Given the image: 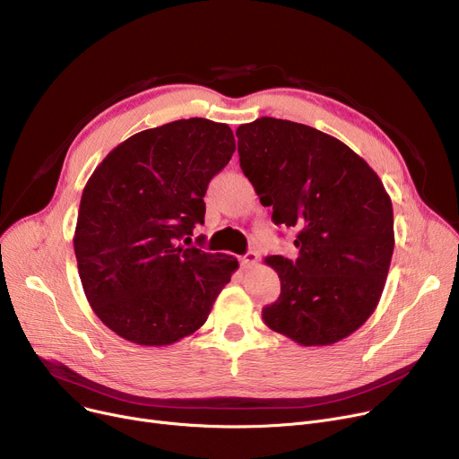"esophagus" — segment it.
Segmentation results:
<instances>
[{"mask_svg": "<svg viewBox=\"0 0 459 459\" xmlns=\"http://www.w3.org/2000/svg\"><path fill=\"white\" fill-rule=\"evenodd\" d=\"M256 260H258V255L255 251H249L242 258H239V264H242L244 268H253L255 264H256Z\"/></svg>", "mask_w": 459, "mask_h": 459, "instance_id": "1", "label": "esophagus"}]
</instances>
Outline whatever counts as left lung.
<instances>
[{
    "instance_id": "1",
    "label": "left lung",
    "mask_w": 459,
    "mask_h": 459,
    "mask_svg": "<svg viewBox=\"0 0 459 459\" xmlns=\"http://www.w3.org/2000/svg\"><path fill=\"white\" fill-rule=\"evenodd\" d=\"M239 167L272 221L298 229L296 256H268L281 296L262 308L270 329L301 346H329L363 325L394 251L389 193L350 147L273 117L236 130Z\"/></svg>"
}]
</instances>
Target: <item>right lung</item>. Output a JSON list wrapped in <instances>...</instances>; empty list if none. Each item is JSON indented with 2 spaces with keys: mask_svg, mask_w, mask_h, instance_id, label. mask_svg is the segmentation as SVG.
I'll return each mask as SVG.
<instances>
[{
  "mask_svg": "<svg viewBox=\"0 0 459 459\" xmlns=\"http://www.w3.org/2000/svg\"><path fill=\"white\" fill-rule=\"evenodd\" d=\"M234 151L227 125L195 117L128 137L94 169L74 253L92 310L118 336L167 346L206 322L238 260L187 244Z\"/></svg>",
  "mask_w": 459,
  "mask_h": 459,
  "instance_id": "right-lung-1",
  "label": "right lung"
}]
</instances>
